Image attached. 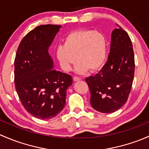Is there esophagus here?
<instances>
[{
	"label": "esophagus",
	"instance_id": "34e87169",
	"mask_svg": "<svg viewBox=\"0 0 149 149\" xmlns=\"http://www.w3.org/2000/svg\"><path fill=\"white\" fill-rule=\"evenodd\" d=\"M73 79H74V81H78V80H80L81 78L79 77H77V76H74V77H73Z\"/></svg>",
	"mask_w": 149,
	"mask_h": 149
}]
</instances>
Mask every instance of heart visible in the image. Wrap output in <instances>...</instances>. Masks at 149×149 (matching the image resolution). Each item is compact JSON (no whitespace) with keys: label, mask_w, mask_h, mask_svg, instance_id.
<instances>
[{"label":"heart","mask_w":149,"mask_h":149,"mask_svg":"<svg viewBox=\"0 0 149 149\" xmlns=\"http://www.w3.org/2000/svg\"><path fill=\"white\" fill-rule=\"evenodd\" d=\"M56 54L64 71L71 69L76 59L78 61L75 67L76 72L82 73L88 69L90 71H95L105 62L106 39L103 33L99 31L90 29L76 31L66 36L64 44L56 48Z\"/></svg>","instance_id":"1"}]
</instances>
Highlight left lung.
I'll use <instances>...</instances> for the list:
<instances>
[{
  "label": "left lung",
  "mask_w": 149,
  "mask_h": 149,
  "mask_svg": "<svg viewBox=\"0 0 149 149\" xmlns=\"http://www.w3.org/2000/svg\"><path fill=\"white\" fill-rule=\"evenodd\" d=\"M112 32L107 62L95 76L85 79L90 91V104L98 112L110 113L127 102L133 85L135 59L129 36L119 25Z\"/></svg>",
  "instance_id": "1"
}]
</instances>
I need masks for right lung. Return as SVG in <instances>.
I'll return each instance as SVG.
<instances>
[{
  "label": "right lung",
  "instance_id": "obj_1",
  "mask_svg": "<svg viewBox=\"0 0 149 149\" xmlns=\"http://www.w3.org/2000/svg\"><path fill=\"white\" fill-rule=\"evenodd\" d=\"M61 26L35 27L21 40L14 60L15 88L23 106L39 119H51L63 110L71 75L53 69L48 53Z\"/></svg>",
  "mask_w": 149,
  "mask_h": 149
}]
</instances>
